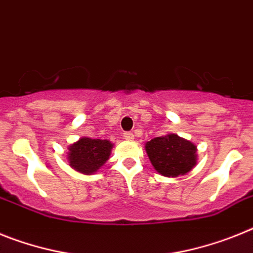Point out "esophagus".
Segmentation results:
<instances>
[{
	"instance_id": "obj_1",
	"label": "esophagus",
	"mask_w": 253,
	"mask_h": 253,
	"mask_svg": "<svg viewBox=\"0 0 253 253\" xmlns=\"http://www.w3.org/2000/svg\"><path fill=\"white\" fill-rule=\"evenodd\" d=\"M124 137L127 140V141H132L133 137H135V135H133L132 132H126L124 135Z\"/></svg>"
}]
</instances>
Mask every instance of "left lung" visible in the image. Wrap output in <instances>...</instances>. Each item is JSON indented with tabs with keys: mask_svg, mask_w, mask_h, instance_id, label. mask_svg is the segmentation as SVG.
Segmentation results:
<instances>
[{
	"mask_svg": "<svg viewBox=\"0 0 253 253\" xmlns=\"http://www.w3.org/2000/svg\"><path fill=\"white\" fill-rule=\"evenodd\" d=\"M154 169L164 177L187 174L197 164V146L175 133H167L145 144Z\"/></svg>",
	"mask_w": 253,
	"mask_h": 253,
	"instance_id": "1",
	"label": "left lung"
}]
</instances>
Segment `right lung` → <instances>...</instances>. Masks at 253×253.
<instances>
[{"instance_id": "right-lung-1", "label": "right lung", "mask_w": 253, "mask_h": 253, "mask_svg": "<svg viewBox=\"0 0 253 253\" xmlns=\"http://www.w3.org/2000/svg\"><path fill=\"white\" fill-rule=\"evenodd\" d=\"M113 144L109 140L80 137L67 148V160L72 169L83 174H94L108 162Z\"/></svg>"}]
</instances>
